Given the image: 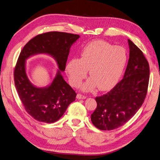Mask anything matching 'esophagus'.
I'll return each mask as SVG.
<instances>
[{"instance_id":"1","label":"esophagus","mask_w":160,"mask_h":160,"mask_svg":"<svg viewBox=\"0 0 160 160\" xmlns=\"http://www.w3.org/2000/svg\"><path fill=\"white\" fill-rule=\"evenodd\" d=\"M76 98L78 99H79V100H84V99L86 98V96H85L84 95H82L80 94H77Z\"/></svg>"}]
</instances>
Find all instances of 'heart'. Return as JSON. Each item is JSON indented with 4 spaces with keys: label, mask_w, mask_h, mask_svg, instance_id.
Returning <instances> with one entry per match:
<instances>
[{
    "label": "heart",
    "mask_w": 160,
    "mask_h": 160,
    "mask_svg": "<svg viewBox=\"0 0 160 160\" xmlns=\"http://www.w3.org/2000/svg\"><path fill=\"white\" fill-rule=\"evenodd\" d=\"M80 57L70 58L66 71L70 84L78 86L89 70L91 78L82 88L90 91L98 86L102 91L112 89L120 80L127 62L125 49L102 40H96L82 49Z\"/></svg>",
    "instance_id": "1"
}]
</instances>
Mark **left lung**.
Returning a JSON list of instances; mask_svg holds the SVG:
<instances>
[{
	"mask_svg": "<svg viewBox=\"0 0 160 160\" xmlns=\"http://www.w3.org/2000/svg\"><path fill=\"white\" fill-rule=\"evenodd\" d=\"M130 55L123 79L110 92L96 97L97 108L91 115L94 126L112 130L134 116L146 98L149 78L148 62L143 52L128 40Z\"/></svg>",
	"mask_w": 160,
	"mask_h": 160,
	"instance_id": "8db88e82",
	"label": "left lung"
}]
</instances>
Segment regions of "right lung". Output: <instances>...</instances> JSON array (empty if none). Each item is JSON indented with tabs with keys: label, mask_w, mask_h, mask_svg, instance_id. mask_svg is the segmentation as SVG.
<instances>
[{
	"label": "right lung",
	"mask_w": 160,
	"mask_h": 160,
	"mask_svg": "<svg viewBox=\"0 0 160 160\" xmlns=\"http://www.w3.org/2000/svg\"><path fill=\"white\" fill-rule=\"evenodd\" d=\"M79 38L66 32H46L30 40L20 52L14 69V84L26 111L36 120L48 123L58 121L75 100L76 93L61 72L65 70L71 46ZM40 53L52 56L59 68L53 82L45 87L33 85L25 71L26 60Z\"/></svg>",
	"instance_id": "right-lung-1"
}]
</instances>
